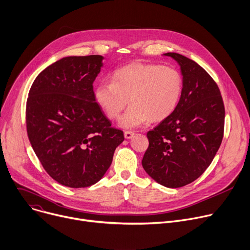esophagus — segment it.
Instances as JSON below:
<instances>
[{
	"label": "esophagus",
	"instance_id": "1",
	"mask_svg": "<svg viewBox=\"0 0 250 250\" xmlns=\"http://www.w3.org/2000/svg\"><path fill=\"white\" fill-rule=\"evenodd\" d=\"M124 135H125V139L129 140V139H131L132 137H134L135 132H134V131H130V130H125Z\"/></svg>",
	"mask_w": 250,
	"mask_h": 250
}]
</instances>
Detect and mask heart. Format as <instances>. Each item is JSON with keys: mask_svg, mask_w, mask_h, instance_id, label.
Masks as SVG:
<instances>
[{"mask_svg": "<svg viewBox=\"0 0 250 250\" xmlns=\"http://www.w3.org/2000/svg\"><path fill=\"white\" fill-rule=\"evenodd\" d=\"M111 79L98 83L94 98L111 120L119 118L129 98L131 104L120 120L124 128L166 119L177 108L182 96V75L168 66L131 63L116 69Z\"/></svg>", "mask_w": 250, "mask_h": 250, "instance_id": "heart-1", "label": "heart"}]
</instances>
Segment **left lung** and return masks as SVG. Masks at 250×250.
I'll return each instance as SVG.
<instances>
[{
  "mask_svg": "<svg viewBox=\"0 0 250 250\" xmlns=\"http://www.w3.org/2000/svg\"><path fill=\"white\" fill-rule=\"evenodd\" d=\"M180 65L183 91L177 108L146 137L142 160L146 174L167 188H180L200 177L221 145L225 109L220 90L195 61L165 53Z\"/></svg>",
  "mask_w": 250,
  "mask_h": 250,
  "instance_id": "obj_1",
  "label": "left lung"
}]
</instances>
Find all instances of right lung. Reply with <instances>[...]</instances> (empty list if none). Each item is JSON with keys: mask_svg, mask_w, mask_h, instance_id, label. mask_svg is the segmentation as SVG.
Returning <instances> with one entry per match:
<instances>
[{"mask_svg": "<svg viewBox=\"0 0 250 250\" xmlns=\"http://www.w3.org/2000/svg\"><path fill=\"white\" fill-rule=\"evenodd\" d=\"M104 56H68L34 80L26 105L29 141L45 171L59 184L89 187L111 165L125 140L94 98Z\"/></svg>", "mask_w": 250, "mask_h": 250, "instance_id": "obj_1", "label": "right lung"}]
</instances>
